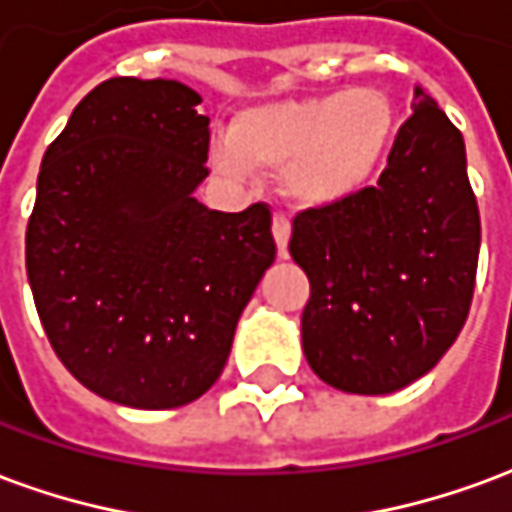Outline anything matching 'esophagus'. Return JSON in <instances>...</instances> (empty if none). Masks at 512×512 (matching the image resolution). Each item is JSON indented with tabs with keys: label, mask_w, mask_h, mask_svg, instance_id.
<instances>
[{
	"label": "esophagus",
	"mask_w": 512,
	"mask_h": 512,
	"mask_svg": "<svg viewBox=\"0 0 512 512\" xmlns=\"http://www.w3.org/2000/svg\"><path fill=\"white\" fill-rule=\"evenodd\" d=\"M271 230H274V238H277V249L279 257L288 255V241H290V216L288 213H274V224H271Z\"/></svg>",
	"instance_id": "esophagus-1"
}]
</instances>
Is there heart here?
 Returning <instances> with one entry per match:
<instances>
[{
    "label": "heart",
    "mask_w": 512,
    "mask_h": 512,
    "mask_svg": "<svg viewBox=\"0 0 512 512\" xmlns=\"http://www.w3.org/2000/svg\"><path fill=\"white\" fill-rule=\"evenodd\" d=\"M392 131V106L373 87L285 101L241 117L230 147L219 150V167L230 175L288 167L285 183L296 200L332 205L370 180Z\"/></svg>",
    "instance_id": "b5f03b06"
}]
</instances>
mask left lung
<instances>
[{
  "mask_svg": "<svg viewBox=\"0 0 512 512\" xmlns=\"http://www.w3.org/2000/svg\"><path fill=\"white\" fill-rule=\"evenodd\" d=\"M376 186L296 213L310 277L301 343L315 376L389 395L436 367L469 318L480 211L458 128L419 84Z\"/></svg>",
  "mask_w": 512,
  "mask_h": 512,
  "instance_id": "obj_1",
  "label": "left lung"
}]
</instances>
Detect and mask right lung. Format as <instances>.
<instances>
[{"label": "right lung", "instance_id": "obj_1", "mask_svg": "<svg viewBox=\"0 0 512 512\" xmlns=\"http://www.w3.org/2000/svg\"><path fill=\"white\" fill-rule=\"evenodd\" d=\"M175 79H106L43 156L27 277L54 354L131 408H178L222 376L274 263L271 208L208 211L211 128Z\"/></svg>", "mask_w": 512, "mask_h": 512}]
</instances>
